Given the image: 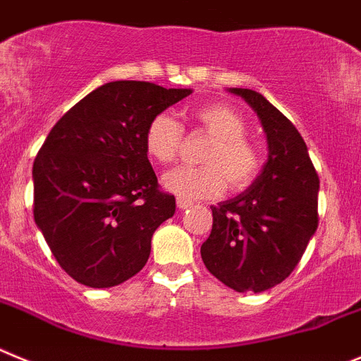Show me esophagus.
Instances as JSON below:
<instances>
[{
    "label": "esophagus",
    "mask_w": 361,
    "mask_h": 361,
    "mask_svg": "<svg viewBox=\"0 0 361 361\" xmlns=\"http://www.w3.org/2000/svg\"><path fill=\"white\" fill-rule=\"evenodd\" d=\"M176 204H178V209L180 210H185V209H190L192 207V201H188V200H183V197H178L176 200Z\"/></svg>",
    "instance_id": "esophagus-1"
}]
</instances>
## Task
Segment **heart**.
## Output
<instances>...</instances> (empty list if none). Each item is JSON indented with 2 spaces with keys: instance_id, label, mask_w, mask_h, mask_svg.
I'll return each mask as SVG.
<instances>
[{
  "instance_id": "b5f03b06",
  "label": "heart",
  "mask_w": 361,
  "mask_h": 361,
  "mask_svg": "<svg viewBox=\"0 0 361 361\" xmlns=\"http://www.w3.org/2000/svg\"><path fill=\"white\" fill-rule=\"evenodd\" d=\"M194 120L212 136L201 167H174L164 174L165 190L183 200H209L232 188H245L261 171L259 149L245 136V120L225 104H209L194 111ZM183 129L169 113L152 116L145 129V151L152 160L169 164L178 157Z\"/></svg>"
}]
</instances>
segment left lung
I'll use <instances>...</instances> for the list:
<instances>
[{
  "instance_id": "obj_1",
  "label": "left lung",
  "mask_w": 361,
  "mask_h": 361,
  "mask_svg": "<svg viewBox=\"0 0 361 361\" xmlns=\"http://www.w3.org/2000/svg\"><path fill=\"white\" fill-rule=\"evenodd\" d=\"M257 113L268 160L241 194L212 209V230L201 245L210 274L239 293L281 284L300 261L318 226V174L306 142L261 93L228 87Z\"/></svg>"
}]
</instances>
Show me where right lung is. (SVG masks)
<instances>
[{
    "label": "right lung",
    "mask_w": 361,
    "mask_h": 361,
    "mask_svg": "<svg viewBox=\"0 0 361 361\" xmlns=\"http://www.w3.org/2000/svg\"><path fill=\"white\" fill-rule=\"evenodd\" d=\"M192 93L142 80L102 84L51 128L35 157L34 219L61 268L111 288L145 266L152 233L174 216L145 151L152 116Z\"/></svg>",
    "instance_id": "1"
}]
</instances>
